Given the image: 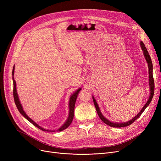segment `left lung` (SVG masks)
<instances>
[{
  "label": "left lung",
  "mask_w": 161,
  "mask_h": 161,
  "mask_svg": "<svg viewBox=\"0 0 161 161\" xmlns=\"http://www.w3.org/2000/svg\"><path fill=\"white\" fill-rule=\"evenodd\" d=\"M140 46H141V48H142V49L143 51V55H144V57L146 58V62L147 63V65H148V69H148V70H149V89H150V93H149V98H148V100L147 101V103L144 105V106H143L142 108V109L140 110V112L136 116H135L134 118H132L131 120H129L127 122H124V123H114V122H112L110 121H109L108 119H107L103 115V114L101 113L100 108H99V106H98V104L97 103V101L95 99L94 97L92 96V100H93L94 104H95V106L96 108L97 114H98L99 117L100 118V119L102 120L104 123H106V125L112 126V127H117V128H119L120 127L121 128V127H125V126H129V125H131L132 123H134L135 121H136L138 119V118L142 115V114L143 112H144L146 108L149 106V104L151 102L152 98H153V97L154 91H155V85H154L155 83H154V80H153V64H152L151 59L150 55H149V53L147 52V50L144 44H143L142 41L140 42Z\"/></svg>",
  "instance_id": "obj_1"
}]
</instances>
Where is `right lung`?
Returning a JSON list of instances; mask_svg holds the SVG:
<instances>
[{"mask_svg": "<svg viewBox=\"0 0 161 161\" xmlns=\"http://www.w3.org/2000/svg\"><path fill=\"white\" fill-rule=\"evenodd\" d=\"M14 70H15V66H14L13 67V70H12V79H13V83H14V91H13V93H14V101H15V104L18 108L19 112H20V114L25 118V119H27L29 122H31L33 125H35V126H36L37 128H38L39 129L43 130V131H47V132H60L62 131L64 129H66V128H68L69 126V125L71 124L72 120H73V118H74V107H75V101L76 99H77L78 95L79 94V92L81 90V88H79L78 90H76L74 93L70 96V99H69V117H68L66 121H65V123L61 126L60 128L57 129V130H47L46 129H44L43 127H41L40 126H39L36 123H35L34 121L32 119L27 115V114L25 112V111L23 110V108L22 105L21 104V103L19 101V97H18V92H17V89H16V82L14 80Z\"/></svg>", "mask_w": 161, "mask_h": 161, "instance_id": "1", "label": "right lung"}]
</instances>
